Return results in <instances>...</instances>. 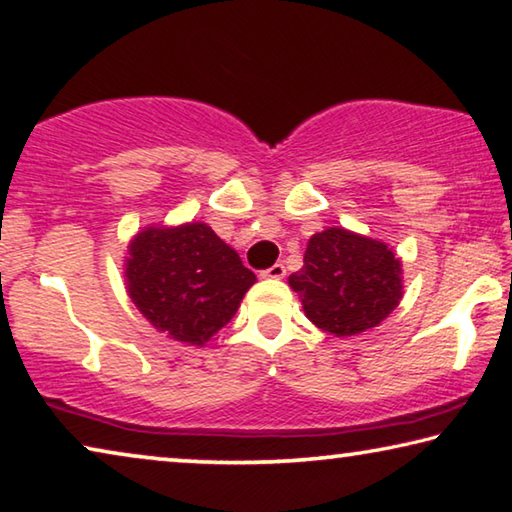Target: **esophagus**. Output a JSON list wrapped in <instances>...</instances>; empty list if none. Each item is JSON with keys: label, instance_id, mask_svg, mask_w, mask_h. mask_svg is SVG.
I'll return each instance as SVG.
<instances>
[{"label": "esophagus", "instance_id": "obj_1", "mask_svg": "<svg viewBox=\"0 0 512 512\" xmlns=\"http://www.w3.org/2000/svg\"><path fill=\"white\" fill-rule=\"evenodd\" d=\"M264 277V280H282L284 275H287V268H284V264H273L271 268H266V271L259 273Z\"/></svg>", "mask_w": 512, "mask_h": 512}]
</instances>
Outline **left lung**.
Segmentation results:
<instances>
[{"label":"left lung","mask_w":512,"mask_h":512,"mask_svg":"<svg viewBox=\"0 0 512 512\" xmlns=\"http://www.w3.org/2000/svg\"><path fill=\"white\" fill-rule=\"evenodd\" d=\"M402 264L381 241L329 228L309 239L305 266L289 277L307 318L323 332L354 336L377 327L402 298Z\"/></svg>","instance_id":"obj_1"}]
</instances>
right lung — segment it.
<instances>
[{"instance_id": "1", "label": "right lung", "mask_w": 512, "mask_h": 512, "mask_svg": "<svg viewBox=\"0 0 512 512\" xmlns=\"http://www.w3.org/2000/svg\"><path fill=\"white\" fill-rule=\"evenodd\" d=\"M126 284L158 332L203 345L235 316L255 273L210 225L187 223L140 232L128 248Z\"/></svg>"}]
</instances>
